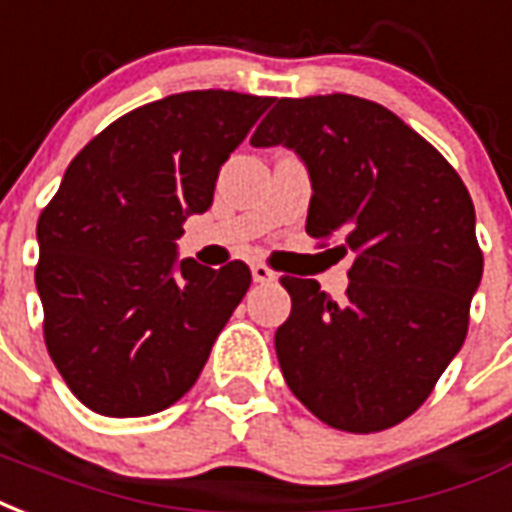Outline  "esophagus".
Returning <instances> with one entry per match:
<instances>
[{"mask_svg":"<svg viewBox=\"0 0 512 512\" xmlns=\"http://www.w3.org/2000/svg\"><path fill=\"white\" fill-rule=\"evenodd\" d=\"M252 279L260 285H268V282H276V274L266 263H252Z\"/></svg>","mask_w":512,"mask_h":512,"instance_id":"esophagus-1","label":"esophagus"}]
</instances>
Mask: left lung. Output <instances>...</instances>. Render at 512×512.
Listing matches in <instances>:
<instances>
[{
    "label": "left lung",
    "mask_w": 512,
    "mask_h": 512,
    "mask_svg": "<svg viewBox=\"0 0 512 512\" xmlns=\"http://www.w3.org/2000/svg\"><path fill=\"white\" fill-rule=\"evenodd\" d=\"M249 143H282L306 162V233L355 252L344 301L314 279H279L293 301L274 336L287 388L333 429H391L467 339L483 276L467 187L396 113L352 94L282 97Z\"/></svg>",
    "instance_id": "1"
}]
</instances>
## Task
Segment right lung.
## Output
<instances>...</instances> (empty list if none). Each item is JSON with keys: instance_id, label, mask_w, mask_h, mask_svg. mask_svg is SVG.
<instances>
[{"instance_id": "add662e5", "label": "right lung", "mask_w": 512, "mask_h": 512, "mask_svg": "<svg viewBox=\"0 0 512 512\" xmlns=\"http://www.w3.org/2000/svg\"><path fill=\"white\" fill-rule=\"evenodd\" d=\"M271 102L170 94L124 113L70 162L37 222L34 282L48 355L89 410H168L203 372L252 271L176 263V238L211 206L219 168Z\"/></svg>"}]
</instances>
